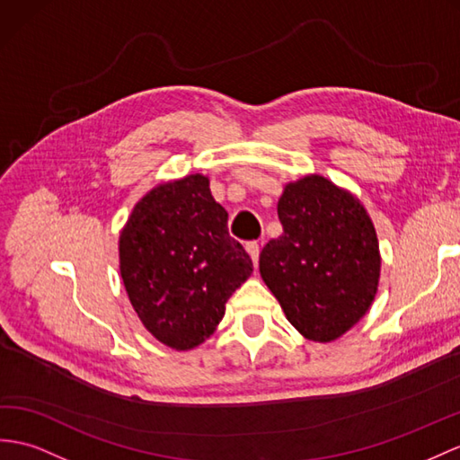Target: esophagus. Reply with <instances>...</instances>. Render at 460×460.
<instances>
[{
	"instance_id": "esophagus-1",
	"label": "esophagus",
	"mask_w": 460,
	"mask_h": 460,
	"mask_svg": "<svg viewBox=\"0 0 460 460\" xmlns=\"http://www.w3.org/2000/svg\"><path fill=\"white\" fill-rule=\"evenodd\" d=\"M245 250H248L253 265L257 267V261H260V243H257V242H248V243H245Z\"/></svg>"
}]
</instances>
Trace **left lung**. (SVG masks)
Segmentation results:
<instances>
[{"instance_id": "8db88e82", "label": "left lung", "mask_w": 460, "mask_h": 460, "mask_svg": "<svg viewBox=\"0 0 460 460\" xmlns=\"http://www.w3.org/2000/svg\"><path fill=\"white\" fill-rule=\"evenodd\" d=\"M277 215L283 234L261 250V279L306 340H338L376 295L380 253L373 220L359 199L322 175L287 183Z\"/></svg>"}]
</instances>
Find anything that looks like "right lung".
<instances>
[{
	"label": "right lung",
	"instance_id": "1",
	"mask_svg": "<svg viewBox=\"0 0 460 460\" xmlns=\"http://www.w3.org/2000/svg\"><path fill=\"white\" fill-rule=\"evenodd\" d=\"M226 224L208 177L193 173L155 185L120 232L119 267L130 305L172 349H193L210 338L228 298L253 271Z\"/></svg>",
	"mask_w": 460,
	"mask_h": 460
}]
</instances>
